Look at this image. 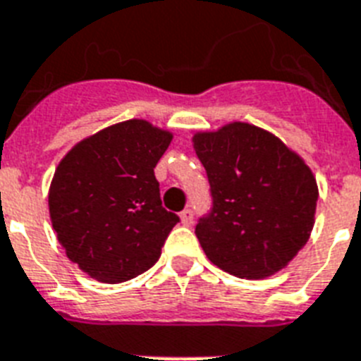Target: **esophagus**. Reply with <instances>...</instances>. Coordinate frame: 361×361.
<instances>
[{
    "mask_svg": "<svg viewBox=\"0 0 361 361\" xmlns=\"http://www.w3.org/2000/svg\"><path fill=\"white\" fill-rule=\"evenodd\" d=\"M180 219L183 226H190V224H192V219H195V213H192V209H183L180 213Z\"/></svg>",
    "mask_w": 361,
    "mask_h": 361,
    "instance_id": "34e87169",
    "label": "esophagus"
}]
</instances>
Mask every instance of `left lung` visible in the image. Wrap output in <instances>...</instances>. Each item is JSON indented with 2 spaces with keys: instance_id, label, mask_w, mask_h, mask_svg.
I'll return each instance as SVG.
<instances>
[{
  "instance_id": "left-lung-1",
  "label": "left lung",
  "mask_w": 361,
  "mask_h": 361,
  "mask_svg": "<svg viewBox=\"0 0 361 361\" xmlns=\"http://www.w3.org/2000/svg\"><path fill=\"white\" fill-rule=\"evenodd\" d=\"M213 207L196 224L209 262L237 278L282 271L310 239L319 189L304 159L269 131L231 122L198 131Z\"/></svg>"
}]
</instances>
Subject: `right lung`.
Masks as SVG:
<instances>
[{
  "label": "right lung",
  "instance_id": "right-lung-1",
  "mask_svg": "<svg viewBox=\"0 0 361 361\" xmlns=\"http://www.w3.org/2000/svg\"><path fill=\"white\" fill-rule=\"evenodd\" d=\"M172 133L146 120L109 126L72 148L49 185V219L70 262L104 283L159 259L180 216L161 206L154 169Z\"/></svg>",
  "mask_w": 361,
  "mask_h": 361
}]
</instances>
